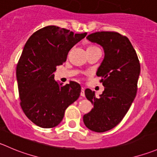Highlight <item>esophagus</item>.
I'll use <instances>...</instances> for the list:
<instances>
[{"label":"esophagus","instance_id":"34e87169","mask_svg":"<svg viewBox=\"0 0 157 157\" xmlns=\"http://www.w3.org/2000/svg\"><path fill=\"white\" fill-rule=\"evenodd\" d=\"M84 90H85V88L84 87H81V92H80V96H81V97H84V96H85Z\"/></svg>","mask_w":157,"mask_h":157}]
</instances>
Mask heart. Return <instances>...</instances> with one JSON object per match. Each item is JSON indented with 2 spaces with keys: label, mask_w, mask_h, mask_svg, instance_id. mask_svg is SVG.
Wrapping results in <instances>:
<instances>
[{
  "label": "heart",
  "mask_w": 157,
  "mask_h": 157,
  "mask_svg": "<svg viewBox=\"0 0 157 157\" xmlns=\"http://www.w3.org/2000/svg\"><path fill=\"white\" fill-rule=\"evenodd\" d=\"M97 48H97V47H94V46H90L87 49H97Z\"/></svg>",
  "instance_id": "b5f03b06"
}]
</instances>
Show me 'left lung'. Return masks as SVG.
I'll return each mask as SVG.
<instances>
[{
	"label": "left lung",
	"mask_w": 157,
	"mask_h": 157,
	"mask_svg": "<svg viewBox=\"0 0 157 157\" xmlns=\"http://www.w3.org/2000/svg\"><path fill=\"white\" fill-rule=\"evenodd\" d=\"M86 39L104 51L97 75L103 77L100 81L105 88L99 97L94 91L85 90L86 97L94 107L83 120L88 129L103 133L115 127L130 109L136 95L140 64L128 38L119 33L96 32Z\"/></svg>",
	"instance_id": "obj_1"
}]
</instances>
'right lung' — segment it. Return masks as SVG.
<instances>
[{
    "label": "right lung",
    "instance_id": "add662e5",
    "mask_svg": "<svg viewBox=\"0 0 157 157\" xmlns=\"http://www.w3.org/2000/svg\"><path fill=\"white\" fill-rule=\"evenodd\" d=\"M86 35L51 25L38 30L26 42L17 65V81L21 108L38 127L58 125L67 108L80 97V84L63 86L54 80V73Z\"/></svg>",
    "mask_w": 157,
    "mask_h": 157
}]
</instances>
